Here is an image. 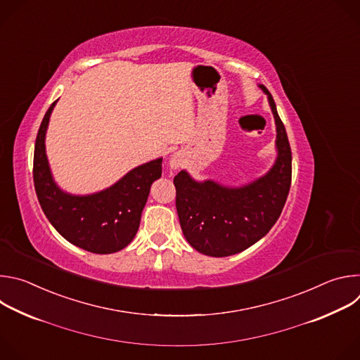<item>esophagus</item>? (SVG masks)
<instances>
[{
	"mask_svg": "<svg viewBox=\"0 0 360 360\" xmlns=\"http://www.w3.org/2000/svg\"><path fill=\"white\" fill-rule=\"evenodd\" d=\"M182 164H184V157L181 155L179 152H176V153H174V155H171V158H169L171 169H178V168L182 167Z\"/></svg>",
	"mask_w": 360,
	"mask_h": 360,
	"instance_id": "esophagus-1",
	"label": "esophagus"
}]
</instances>
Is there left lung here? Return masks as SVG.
Segmentation results:
<instances>
[{
	"instance_id": "8db88e82",
	"label": "left lung",
	"mask_w": 360,
	"mask_h": 360,
	"mask_svg": "<svg viewBox=\"0 0 360 360\" xmlns=\"http://www.w3.org/2000/svg\"><path fill=\"white\" fill-rule=\"evenodd\" d=\"M259 86L268 95L276 124L274 167L238 188L212 179L199 182L186 171L174 178L181 229L189 245L203 255L222 258L248 249L271 231L285 207L292 179L290 145L271 92Z\"/></svg>"
}]
</instances>
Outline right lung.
<instances>
[{
	"instance_id": "obj_1",
	"label": "right lung",
	"mask_w": 360,
	"mask_h": 360,
	"mask_svg": "<svg viewBox=\"0 0 360 360\" xmlns=\"http://www.w3.org/2000/svg\"><path fill=\"white\" fill-rule=\"evenodd\" d=\"M58 101V99H57ZM57 101L39 125L34 149V186L41 208L58 233L92 253H114L135 238L150 185L161 178L162 158L139 165L112 186L91 195L64 192L51 174L45 134Z\"/></svg>"
}]
</instances>
